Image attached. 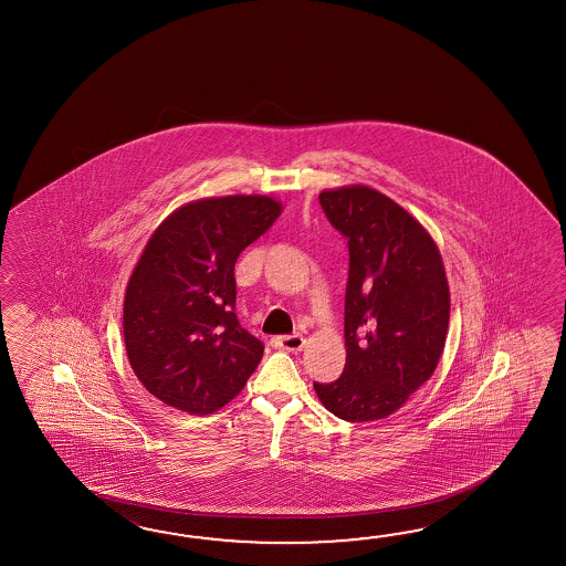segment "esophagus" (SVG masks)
<instances>
[{
    "label": "esophagus",
    "instance_id": "1",
    "mask_svg": "<svg viewBox=\"0 0 566 566\" xmlns=\"http://www.w3.org/2000/svg\"><path fill=\"white\" fill-rule=\"evenodd\" d=\"M275 348L287 349V352H300L305 346V337L300 334L293 336H279L273 339Z\"/></svg>",
    "mask_w": 566,
    "mask_h": 566
}]
</instances>
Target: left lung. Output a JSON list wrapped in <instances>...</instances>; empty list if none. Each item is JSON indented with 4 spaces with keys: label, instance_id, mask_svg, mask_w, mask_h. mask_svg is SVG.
Instances as JSON below:
<instances>
[{
    "label": "left lung",
    "instance_id": "1",
    "mask_svg": "<svg viewBox=\"0 0 566 566\" xmlns=\"http://www.w3.org/2000/svg\"><path fill=\"white\" fill-rule=\"evenodd\" d=\"M319 205L348 239L346 366L337 380L313 388L339 419L378 421L431 378L443 354V259L419 220L368 186L325 190Z\"/></svg>",
    "mask_w": 566,
    "mask_h": 566
}]
</instances>
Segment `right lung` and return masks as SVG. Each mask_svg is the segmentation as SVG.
Listing matches in <instances>:
<instances>
[{"label": "right lung", "mask_w": 566, "mask_h": 566, "mask_svg": "<svg viewBox=\"0 0 566 566\" xmlns=\"http://www.w3.org/2000/svg\"><path fill=\"white\" fill-rule=\"evenodd\" d=\"M281 210L269 196L206 198L151 234L125 291L123 337L133 373L161 402L210 415L259 366L265 346L234 313V263Z\"/></svg>", "instance_id": "right-lung-1"}]
</instances>
